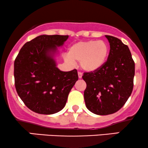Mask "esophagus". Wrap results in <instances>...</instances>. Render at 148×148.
Instances as JSON below:
<instances>
[{
	"mask_svg": "<svg viewBox=\"0 0 148 148\" xmlns=\"http://www.w3.org/2000/svg\"><path fill=\"white\" fill-rule=\"evenodd\" d=\"M78 75H79V79H81V78H82L83 74H82V73H81V72H78Z\"/></svg>",
	"mask_w": 148,
	"mask_h": 148,
	"instance_id": "obj_1",
	"label": "esophagus"
}]
</instances>
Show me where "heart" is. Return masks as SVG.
<instances>
[{
    "mask_svg": "<svg viewBox=\"0 0 148 148\" xmlns=\"http://www.w3.org/2000/svg\"><path fill=\"white\" fill-rule=\"evenodd\" d=\"M108 53V46L103 41L79 42L69 47L66 60L70 62L78 61L83 69L93 72L102 67Z\"/></svg>",
    "mask_w": 148,
    "mask_h": 148,
    "instance_id": "obj_1",
    "label": "heart"
}]
</instances>
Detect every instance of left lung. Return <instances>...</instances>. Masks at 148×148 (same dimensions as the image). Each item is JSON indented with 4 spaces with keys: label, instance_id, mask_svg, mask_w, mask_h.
<instances>
[{
    "label": "left lung",
    "instance_id": "left-lung-1",
    "mask_svg": "<svg viewBox=\"0 0 148 148\" xmlns=\"http://www.w3.org/2000/svg\"><path fill=\"white\" fill-rule=\"evenodd\" d=\"M110 52L102 67L84 72V99L87 108L100 115L117 112L126 103L134 88L135 63L127 45L117 37L106 35Z\"/></svg>",
    "mask_w": 148,
    "mask_h": 148
}]
</instances>
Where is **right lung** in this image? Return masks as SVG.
I'll use <instances>...</instances> for the list:
<instances>
[{
  "mask_svg": "<svg viewBox=\"0 0 148 148\" xmlns=\"http://www.w3.org/2000/svg\"><path fill=\"white\" fill-rule=\"evenodd\" d=\"M68 35H43L26 42L14 60V85L29 109L50 115L61 111L79 76L76 69L62 72L49 52L56 50Z\"/></svg>",
  "mask_w": 148,
  "mask_h": 148,
  "instance_id": "obj_1",
  "label": "right lung"
}]
</instances>
